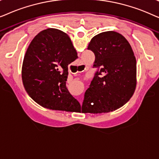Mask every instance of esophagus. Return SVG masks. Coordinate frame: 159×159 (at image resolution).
Instances as JSON below:
<instances>
[{"instance_id":"1","label":"esophagus","mask_w":159,"mask_h":159,"mask_svg":"<svg viewBox=\"0 0 159 159\" xmlns=\"http://www.w3.org/2000/svg\"><path fill=\"white\" fill-rule=\"evenodd\" d=\"M77 66H79L80 68L81 69L82 71H83L85 70V66H84V64H82V62H79V64L77 65ZM80 103H82V101H80Z\"/></svg>"}]
</instances>
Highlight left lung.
Wrapping results in <instances>:
<instances>
[{
    "label": "left lung",
    "mask_w": 159,
    "mask_h": 159,
    "mask_svg": "<svg viewBox=\"0 0 159 159\" xmlns=\"http://www.w3.org/2000/svg\"><path fill=\"white\" fill-rule=\"evenodd\" d=\"M88 50L95 54V74L84 93L82 112L107 113L125 105L136 88V58L125 37L114 31L93 37Z\"/></svg>",
    "instance_id": "8db88e82"
}]
</instances>
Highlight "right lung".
<instances>
[{"instance_id":"add662e5","label":"right lung","mask_w":159,"mask_h":159,"mask_svg":"<svg viewBox=\"0 0 159 159\" xmlns=\"http://www.w3.org/2000/svg\"><path fill=\"white\" fill-rule=\"evenodd\" d=\"M78 58L66 33L48 28L31 41L24 58L21 77L25 90L36 103L53 110L75 111L79 102L69 92L68 66Z\"/></svg>"}]
</instances>
